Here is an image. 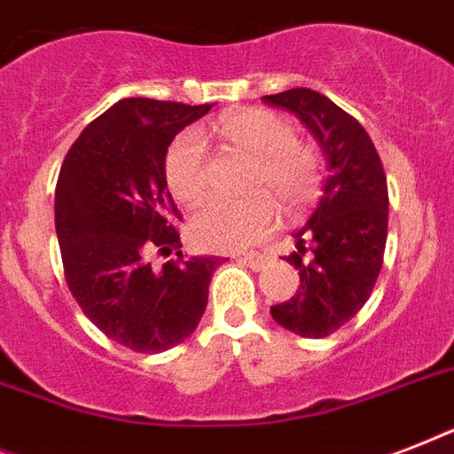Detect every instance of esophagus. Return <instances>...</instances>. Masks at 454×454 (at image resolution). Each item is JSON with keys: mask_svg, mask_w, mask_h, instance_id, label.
<instances>
[{"mask_svg": "<svg viewBox=\"0 0 454 454\" xmlns=\"http://www.w3.org/2000/svg\"><path fill=\"white\" fill-rule=\"evenodd\" d=\"M269 259H270L269 254H240V256H238V262L247 263L249 269H254V270L266 269V263H269Z\"/></svg>", "mask_w": 454, "mask_h": 454, "instance_id": "obj_1", "label": "esophagus"}]
</instances>
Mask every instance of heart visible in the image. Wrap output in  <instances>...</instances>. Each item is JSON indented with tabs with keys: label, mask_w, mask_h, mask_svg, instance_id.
<instances>
[{
	"label": "heart",
	"mask_w": 454,
	"mask_h": 454,
	"mask_svg": "<svg viewBox=\"0 0 454 454\" xmlns=\"http://www.w3.org/2000/svg\"><path fill=\"white\" fill-rule=\"evenodd\" d=\"M214 131L252 157L240 200H214L191 221L192 240L205 249H245L266 238L278 221L301 214L323 195V153L294 137V124L269 108H240L221 115ZM164 181L181 205L195 207L207 192L205 138L195 129L178 134L164 155Z\"/></svg>",
	"instance_id": "1"
}]
</instances>
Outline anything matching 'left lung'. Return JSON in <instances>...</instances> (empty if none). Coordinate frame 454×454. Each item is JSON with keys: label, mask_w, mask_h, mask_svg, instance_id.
<instances>
[{"label": "left lung", "mask_w": 454, "mask_h": 454, "mask_svg": "<svg viewBox=\"0 0 454 454\" xmlns=\"http://www.w3.org/2000/svg\"><path fill=\"white\" fill-rule=\"evenodd\" d=\"M290 110L310 129L327 157L323 198L299 231L287 262L299 270V290L270 306V316L299 337L320 339L358 313L374 290L388 235L384 164L365 127L313 89L263 96Z\"/></svg>", "instance_id": "8db88e82"}]
</instances>
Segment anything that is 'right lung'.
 Here are the masks:
<instances>
[{
  "instance_id": "right-lung-1",
  "label": "right lung",
  "mask_w": 454,
  "mask_h": 454,
  "mask_svg": "<svg viewBox=\"0 0 454 454\" xmlns=\"http://www.w3.org/2000/svg\"><path fill=\"white\" fill-rule=\"evenodd\" d=\"M153 98H124L87 124L56 184V233L66 283L108 339L162 353L188 339L207 309L221 256H184L181 221L164 181L178 131L209 113ZM175 254L162 267L150 256Z\"/></svg>"
}]
</instances>
